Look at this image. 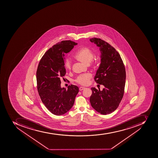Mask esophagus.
I'll use <instances>...</instances> for the list:
<instances>
[{
  "mask_svg": "<svg viewBox=\"0 0 158 158\" xmlns=\"http://www.w3.org/2000/svg\"><path fill=\"white\" fill-rule=\"evenodd\" d=\"M85 87H80V88H79V90H80V91L83 90L85 89Z\"/></svg>",
  "mask_w": 158,
  "mask_h": 158,
  "instance_id": "1",
  "label": "esophagus"
}]
</instances>
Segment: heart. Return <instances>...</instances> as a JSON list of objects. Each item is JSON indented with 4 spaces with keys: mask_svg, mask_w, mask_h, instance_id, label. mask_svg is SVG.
<instances>
[{
    "mask_svg": "<svg viewBox=\"0 0 158 158\" xmlns=\"http://www.w3.org/2000/svg\"><path fill=\"white\" fill-rule=\"evenodd\" d=\"M94 57V53L92 50L89 48L84 46L81 47L78 50L77 53L75 55V58L78 61H81L86 65H89L90 63L92 61ZM97 62L96 61H93L91 63V66L93 70H95L97 68ZM65 68L67 70H70L71 69V61L70 59H66L65 60ZM92 77L90 73H87L80 75L76 78L75 81L80 85H88L90 80Z\"/></svg>",
    "mask_w": 158,
    "mask_h": 158,
    "instance_id": "b5f03b06",
    "label": "heart"
}]
</instances>
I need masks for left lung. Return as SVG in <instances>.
<instances>
[{"mask_svg":"<svg viewBox=\"0 0 158 158\" xmlns=\"http://www.w3.org/2000/svg\"><path fill=\"white\" fill-rule=\"evenodd\" d=\"M100 47L101 64L94 77L96 82L103 85V90L92 87L91 105L102 114H111L119 106L124 92L126 72L118 52L108 42L98 38L90 39Z\"/></svg>","mask_w":158,"mask_h":158,"instance_id":"1","label":"left lung"}]
</instances>
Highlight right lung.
<instances>
[{
  "mask_svg": "<svg viewBox=\"0 0 158 158\" xmlns=\"http://www.w3.org/2000/svg\"><path fill=\"white\" fill-rule=\"evenodd\" d=\"M77 43L71 40L58 42L49 49L40 60L36 71L37 91L45 107L53 114L60 116L73 106L79 89L69 85L61 88V77L66 74L65 56Z\"/></svg>",
  "mask_w": 158,
  "mask_h": 158,
  "instance_id": "add662e5",
  "label": "right lung"
}]
</instances>
